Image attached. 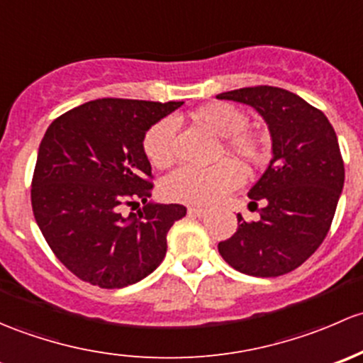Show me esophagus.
Returning <instances> with one entry per match:
<instances>
[{"instance_id": "esophagus-1", "label": "esophagus", "mask_w": 363, "mask_h": 363, "mask_svg": "<svg viewBox=\"0 0 363 363\" xmlns=\"http://www.w3.org/2000/svg\"><path fill=\"white\" fill-rule=\"evenodd\" d=\"M189 215L190 216H196V218H203V216L208 215V209L197 208V206H190L189 208Z\"/></svg>"}]
</instances>
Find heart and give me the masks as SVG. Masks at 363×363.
<instances>
[{"mask_svg":"<svg viewBox=\"0 0 363 363\" xmlns=\"http://www.w3.org/2000/svg\"><path fill=\"white\" fill-rule=\"evenodd\" d=\"M192 118L215 136L225 138L223 150L241 164L252 167L264 162L262 141L255 134L242 130L248 118L239 108L227 103H211L197 108ZM174 134L177 122L173 118H162L147 130L143 150L154 166L164 167L171 164L174 157ZM241 180V171L230 160H222L211 167L185 166L166 178L164 194L173 201L203 206L222 199L229 190L236 189Z\"/></svg>","mask_w":363,"mask_h":363,"instance_id":"obj_1","label":"heart"}]
</instances>
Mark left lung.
Masks as SVG:
<instances>
[{
	"label": "left lung",
	"mask_w": 363,
	"mask_h": 363,
	"mask_svg": "<svg viewBox=\"0 0 363 363\" xmlns=\"http://www.w3.org/2000/svg\"><path fill=\"white\" fill-rule=\"evenodd\" d=\"M218 99L252 106L271 134L269 166L250 189L259 222H245L238 213V230L218 242L230 267L257 278L294 271L321 245L345 185V164L337 136L328 118L279 87H245L222 92Z\"/></svg>",
	"instance_id": "8db88e82"
}]
</instances>
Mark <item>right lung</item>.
I'll list each match as a JSON object with an SVG mask.
<instances>
[{"mask_svg": "<svg viewBox=\"0 0 363 363\" xmlns=\"http://www.w3.org/2000/svg\"><path fill=\"white\" fill-rule=\"evenodd\" d=\"M182 104L96 99L48 125L36 157L33 213L55 257L84 281L124 289L166 257L167 233L186 208L147 201L152 166L143 140ZM136 199L145 208L122 216L121 204Z\"/></svg>", "mask_w": 363, "mask_h": 363, "instance_id": "obj_1", "label": "right lung"}]
</instances>
